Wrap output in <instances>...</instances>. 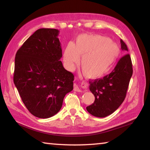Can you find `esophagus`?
I'll list each match as a JSON object with an SVG mask.
<instances>
[{
  "label": "esophagus",
  "instance_id": "obj_1",
  "mask_svg": "<svg viewBox=\"0 0 150 150\" xmlns=\"http://www.w3.org/2000/svg\"><path fill=\"white\" fill-rule=\"evenodd\" d=\"M81 85H82V87L83 88H86V87H87V83H83L82 84H81ZM74 91H77V92H81V90L80 89V88L78 87V85L77 84H74Z\"/></svg>",
  "mask_w": 150,
  "mask_h": 150
}]
</instances>
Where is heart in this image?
I'll list each match as a JSON object with an SVG mask.
<instances>
[{"mask_svg":"<svg viewBox=\"0 0 150 150\" xmlns=\"http://www.w3.org/2000/svg\"><path fill=\"white\" fill-rule=\"evenodd\" d=\"M120 55L117 45L100 35H81L76 44H69L63 54V62L67 69L73 71L79 62L86 77L98 79L110 71Z\"/></svg>","mask_w":150,"mask_h":150,"instance_id":"b5f03b06","label":"heart"}]
</instances>
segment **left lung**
<instances>
[{"instance_id": "obj_1", "label": "left lung", "mask_w": 150, "mask_h": 150, "mask_svg": "<svg viewBox=\"0 0 150 150\" xmlns=\"http://www.w3.org/2000/svg\"><path fill=\"white\" fill-rule=\"evenodd\" d=\"M122 50L128 52L120 40ZM133 73L130 54H126L118 61L110 74L102 79L89 81V89L95 97V102L87 106V110L96 117L103 118L117 110L126 97L129 83Z\"/></svg>"}]
</instances>
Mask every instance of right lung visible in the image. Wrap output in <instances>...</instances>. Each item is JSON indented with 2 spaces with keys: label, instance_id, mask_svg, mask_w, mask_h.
Returning <instances> with one entry per match:
<instances>
[{
  "label": "right lung",
  "instance_id": "right-lung-1",
  "mask_svg": "<svg viewBox=\"0 0 150 150\" xmlns=\"http://www.w3.org/2000/svg\"><path fill=\"white\" fill-rule=\"evenodd\" d=\"M57 29L40 28L17 51L14 83L30 113L47 118L60 110L73 88L74 75L63 67Z\"/></svg>",
  "mask_w": 150,
  "mask_h": 150
}]
</instances>
